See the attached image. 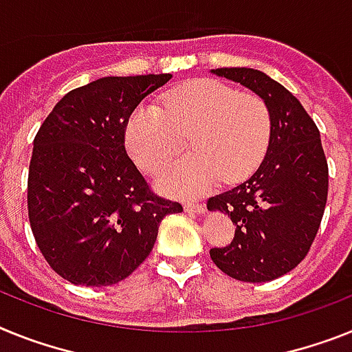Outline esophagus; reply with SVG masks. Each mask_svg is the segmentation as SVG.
<instances>
[{
  "mask_svg": "<svg viewBox=\"0 0 352 352\" xmlns=\"http://www.w3.org/2000/svg\"><path fill=\"white\" fill-rule=\"evenodd\" d=\"M185 212L188 213H205L206 206L203 203H185Z\"/></svg>",
  "mask_w": 352,
  "mask_h": 352,
  "instance_id": "obj_1",
  "label": "esophagus"
}]
</instances>
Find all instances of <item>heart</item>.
<instances>
[{"instance_id":"b5f03b06","label":"heart","mask_w":352,"mask_h":352,"mask_svg":"<svg viewBox=\"0 0 352 352\" xmlns=\"http://www.w3.org/2000/svg\"><path fill=\"white\" fill-rule=\"evenodd\" d=\"M272 121L260 96L215 80H196L162 96L160 107L140 104L126 122V149L144 173H156L179 155L188 137L192 153L162 170L156 185L167 194L199 196L222 179L248 178L263 160Z\"/></svg>"}]
</instances>
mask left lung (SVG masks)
<instances>
[{
  "mask_svg": "<svg viewBox=\"0 0 352 352\" xmlns=\"http://www.w3.org/2000/svg\"><path fill=\"white\" fill-rule=\"evenodd\" d=\"M212 73L260 96L269 107L272 131L256 173L206 203L235 224L231 244L210 249V256L239 281H272L305 260L322 221L327 160L319 128L299 99L262 71L221 67Z\"/></svg>",
  "mask_w": 352,
  "mask_h": 352,
  "instance_id": "obj_1",
  "label": "left lung"
}]
</instances>
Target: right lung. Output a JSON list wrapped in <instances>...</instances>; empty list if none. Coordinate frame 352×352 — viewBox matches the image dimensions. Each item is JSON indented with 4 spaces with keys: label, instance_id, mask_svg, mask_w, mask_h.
Returning <instances> with one entry per match:
<instances>
[{
    "label": "right lung",
    "instance_id": "obj_1",
    "mask_svg": "<svg viewBox=\"0 0 352 352\" xmlns=\"http://www.w3.org/2000/svg\"><path fill=\"white\" fill-rule=\"evenodd\" d=\"M170 78L107 76L78 87L35 135L30 226L51 269L73 285L128 278L151 253L162 219L183 212L149 188L124 147L128 117Z\"/></svg>",
    "mask_w": 352,
    "mask_h": 352
}]
</instances>
